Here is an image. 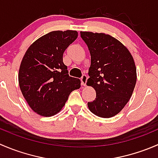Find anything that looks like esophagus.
<instances>
[{"label": "esophagus", "instance_id": "obj_1", "mask_svg": "<svg viewBox=\"0 0 158 158\" xmlns=\"http://www.w3.org/2000/svg\"><path fill=\"white\" fill-rule=\"evenodd\" d=\"M87 79H88V77H87L86 75H82V78H81V82H82V85H83V86H85V85H86Z\"/></svg>", "mask_w": 158, "mask_h": 158}]
</instances>
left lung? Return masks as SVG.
I'll return each instance as SVG.
<instances>
[{"label":"left lung","instance_id":"8db88e82","mask_svg":"<svg viewBox=\"0 0 158 158\" xmlns=\"http://www.w3.org/2000/svg\"><path fill=\"white\" fill-rule=\"evenodd\" d=\"M91 55L87 85L96 92L88 102L91 112L101 118L118 114L131 97L137 81L136 66L131 52L119 40L104 33L81 31Z\"/></svg>","mask_w":158,"mask_h":158}]
</instances>
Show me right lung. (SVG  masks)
Listing matches in <instances>:
<instances>
[{"instance_id": "1", "label": "right lung", "mask_w": 158, "mask_h": 158, "mask_svg": "<svg viewBox=\"0 0 158 158\" xmlns=\"http://www.w3.org/2000/svg\"><path fill=\"white\" fill-rule=\"evenodd\" d=\"M78 37L76 30H56L36 40L25 52L20 69V89L31 109L50 117L61 111L80 80L68 74L63 56Z\"/></svg>"}]
</instances>
